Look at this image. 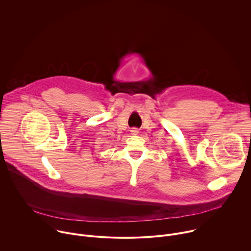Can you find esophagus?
<instances>
[{
    "mask_svg": "<svg viewBox=\"0 0 251 251\" xmlns=\"http://www.w3.org/2000/svg\"><path fill=\"white\" fill-rule=\"evenodd\" d=\"M132 132H133V133H135V134H136V133H138V131H137V130H132Z\"/></svg>",
    "mask_w": 251,
    "mask_h": 251,
    "instance_id": "esophagus-1",
    "label": "esophagus"
}]
</instances>
